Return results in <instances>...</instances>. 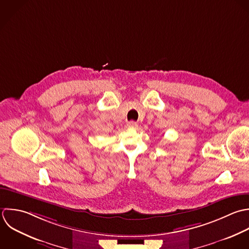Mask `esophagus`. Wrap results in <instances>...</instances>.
<instances>
[{
  "instance_id": "34e87169",
  "label": "esophagus",
  "mask_w": 249,
  "mask_h": 249,
  "mask_svg": "<svg viewBox=\"0 0 249 249\" xmlns=\"http://www.w3.org/2000/svg\"><path fill=\"white\" fill-rule=\"evenodd\" d=\"M127 126H128L129 128H136V127L138 126V124H137L135 121H129V122L127 123Z\"/></svg>"
}]
</instances>
